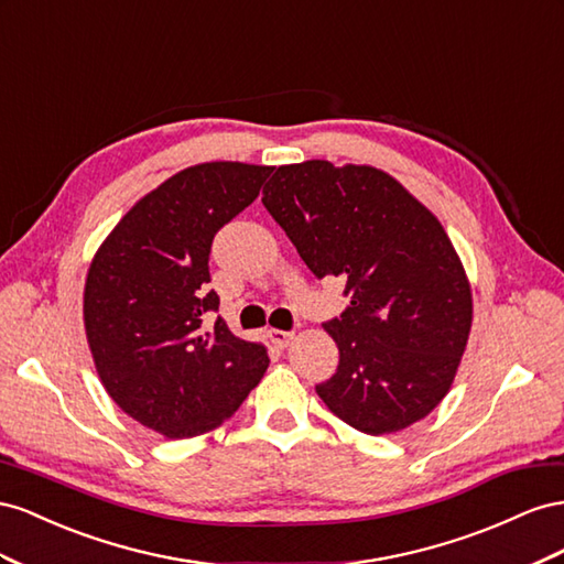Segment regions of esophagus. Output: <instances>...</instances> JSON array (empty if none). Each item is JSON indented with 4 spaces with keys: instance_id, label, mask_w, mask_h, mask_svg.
Listing matches in <instances>:
<instances>
[{
    "instance_id": "obj_1",
    "label": "esophagus",
    "mask_w": 564,
    "mask_h": 564,
    "mask_svg": "<svg viewBox=\"0 0 564 564\" xmlns=\"http://www.w3.org/2000/svg\"><path fill=\"white\" fill-rule=\"evenodd\" d=\"M269 340H271V345L276 347V349H285L288 345H291V340H293V333L291 330H269Z\"/></svg>"
}]
</instances>
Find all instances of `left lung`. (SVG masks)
I'll list each match as a JSON object with an SVG mask.
<instances>
[{
  "mask_svg": "<svg viewBox=\"0 0 564 564\" xmlns=\"http://www.w3.org/2000/svg\"><path fill=\"white\" fill-rule=\"evenodd\" d=\"M262 203L316 279H345L349 307L324 324L340 349L324 404L366 434L425 417L456 378L473 293L440 219L388 172L307 160L271 170Z\"/></svg>",
  "mask_w": 564,
  "mask_h": 564,
  "instance_id": "obj_1",
  "label": "left lung"
}]
</instances>
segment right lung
Listing matches in <instances>:
<instances>
[{
	"label": "right lung",
	"instance_id": "1",
	"mask_svg": "<svg viewBox=\"0 0 564 564\" xmlns=\"http://www.w3.org/2000/svg\"><path fill=\"white\" fill-rule=\"evenodd\" d=\"M271 167L203 163L147 193L96 250L85 283V330L110 399L167 440L231 417L269 357L236 337L210 283L215 234L260 196Z\"/></svg>",
	"mask_w": 564,
	"mask_h": 564
}]
</instances>
